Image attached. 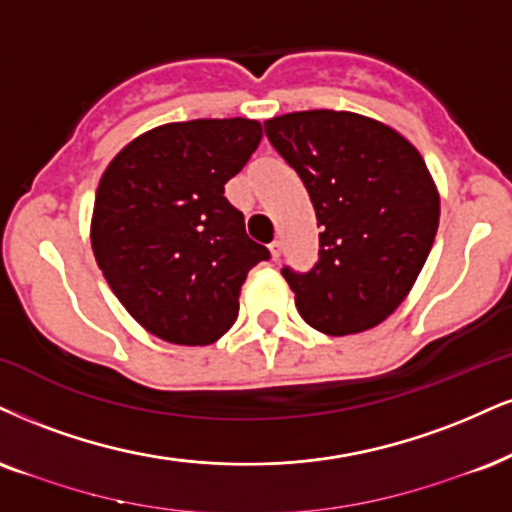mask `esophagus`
<instances>
[{
    "mask_svg": "<svg viewBox=\"0 0 512 512\" xmlns=\"http://www.w3.org/2000/svg\"><path fill=\"white\" fill-rule=\"evenodd\" d=\"M268 249H270V256H273L277 261V258H280V254H282V242H280V239H275V242H270Z\"/></svg>",
    "mask_w": 512,
    "mask_h": 512,
    "instance_id": "obj_1",
    "label": "esophagus"
}]
</instances>
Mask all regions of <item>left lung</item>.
Listing matches in <instances>:
<instances>
[{"mask_svg": "<svg viewBox=\"0 0 512 512\" xmlns=\"http://www.w3.org/2000/svg\"><path fill=\"white\" fill-rule=\"evenodd\" d=\"M318 218V263L282 268L301 318L344 337L380 325L418 280L439 227V192L420 151L351 111H296L266 121Z\"/></svg>", "mask_w": 512, "mask_h": 512, "instance_id": "obj_1", "label": "left lung"}]
</instances>
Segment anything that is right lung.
I'll use <instances>...</instances> for the list:
<instances>
[{
    "mask_svg": "<svg viewBox=\"0 0 512 512\" xmlns=\"http://www.w3.org/2000/svg\"><path fill=\"white\" fill-rule=\"evenodd\" d=\"M261 137L249 118L168 123L118 151L99 180L90 235L97 266L125 311L170 344L223 337L246 273L270 258L225 199V182Z\"/></svg>",
    "mask_w": 512,
    "mask_h": 512,
    "instance_id": "1",
    "label": "right lung"
}]
</instances>
